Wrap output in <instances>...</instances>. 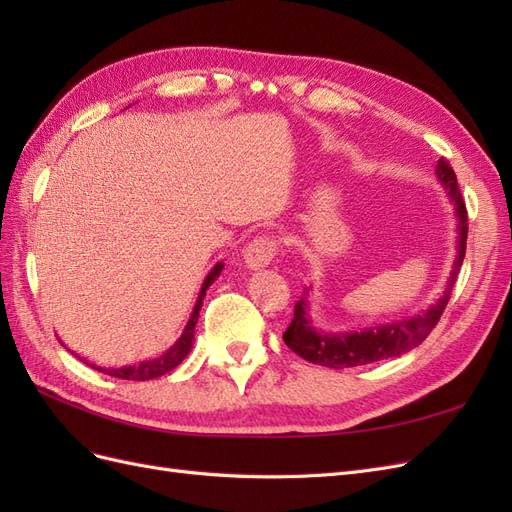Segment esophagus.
Returning a JSON list of instances; mask_svg holds the SVG:
<instances>
[{
	"label": "esophagus",
	"instance_id": "obj_1",
	"mask_svg": "<svg viewBox=\"0 0 512 512\" xmlns=\"http://www.w3.org/2000/svg\"><path fill=\"white\" fill-rule=\"evenodd\" d=\"M275 252H277L275 239H271V237H258V239H254L250 245L245 247V252H243L245 267L252 269V271L265 269L269 262L273 260Z\"/></svg>",
	"mask_w": 512,
	"mask_h": 512
}]
</instances>
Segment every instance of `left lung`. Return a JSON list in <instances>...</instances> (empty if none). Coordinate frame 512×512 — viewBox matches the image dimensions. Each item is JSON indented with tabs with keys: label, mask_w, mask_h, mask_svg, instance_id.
Listing matches in <instances>:
<instances>
[{
	"label": "left lung",
	"mask_w": 512,
	"mask_h": 512,
	"mask_svg": "<svg viewBox=\"0 0 512 512\" xmlns=\"http://www.w3.org/2000/svg\"><path fill=\"white\" fill-rule=\"evenodd\" d=\"M436 177L442 188L446 190L448 200L453 203L455 218H457V256L453 260L451 277H448V282L440 297L436 299V303L429 305L425 312H418L404 320H393V322L374 324V327L331 333V331L318 329L312 320V314H309L307 297L309 292H312V286H309L303 292L301 301H297V305H294V318L284 333V342L292 352H297L301 359L314 365L346 369V367H359L367 363L393 359V356L406 354L418 344L425 342V337L431 333L433 327H436L448 299H451V290L457 282L459 269L463 265V256H466V239H468V211H466V205H463L455 170L444 158L438 160Z\"/></svg>",
	"instance_id": "8db88e82"
}]
</instances>
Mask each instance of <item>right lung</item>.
I'll return each mask as SVG.
<instances>
[{
	"label": "right lung",
	"mask_w": 512,
	"mask_h": 512,
	"mask_svg": "<svg viewBox=\"0 0 512 512\" xmlns=\"http://www.w3.org/2000/svg\"><path fill=\"white\" fill-rule=\"evenodd\" d=\"M222 269H224V262H215V267L207 273L203 286H200L196 305L192 309L188 324H185L183 333L179 335L177 342L170 346L166 352H162L160 356H153V359L138 361L134 365H123V367H100L96 363H89L87 359H81V361L85 365H89L91 369H98V371H102V374H108L113 378H121V380H153V378H160V376L168 374L170 369H175L185 359V356L190 354L192 344H194V329H196V322H198L200 307H203V299H205L209 286L220 277ZM61 346H64V342H61Z\"/></svg>",
	"instance_id": "add662e5"
}]
</instances>
